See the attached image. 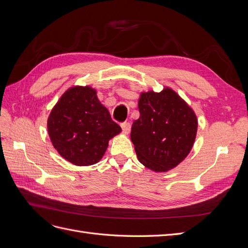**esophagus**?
I'll return each mask as SVG.
<instances>
[{
	"label": "esophagus",
	"mask_w": 248,
	"mask_h": 248,
	"mask_svg": "<svg viewBox=\"0 0 248 248\" xmlns=\"http://www.w3.org/2000/svg\"><path fill=\"white\" fill-rule=\"evenodd\" d=\"M130 127H131V125H130V123H128V122H123V123H121L122 131H123V133H125V134H128V133L130 132Z\"/></svg>",
	"instance_id": "esophagus-1"
}]
</instances>
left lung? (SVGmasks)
<instances>
[{"label": "left lung", "mask_w": 248, "mask_h": 248, "mask_svg": "<svg viewBox=\"0 0 248 248\" xmlns=\"http://www.w3.org/2000/svg\"><path fill=\"white\" fill-rule=\"evenodd\" d=\"M140 118L130 138L140 163L155 171L177 167L196 140L198 120L193 110L171 89L141 93Z\"/></svg>", "instance_id": "obj_1"}]
</instances>
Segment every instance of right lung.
Instances as JSON below:
<instances>
[{
	"label": "right lung",
	"instance_id": "add662e5",
	"mask_svg": "<svg viewBox=\"0 0 248 248\" xmlns=\"http://www.w3.org/2000/svg\"><path fill=\"white\" fill-rule=\"evenodd\" d=\"M52 145L76 166H91L106 152L108 140L121 131L91 87H73L63 94L47 120Z\"/></svg>",
	"mask_w": 248,
	"mask_h": 248
}]
</instances>
